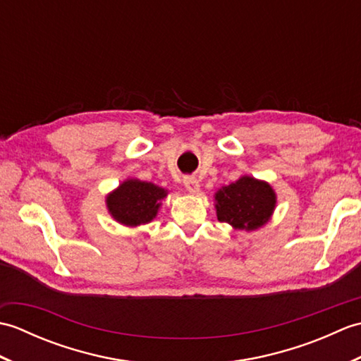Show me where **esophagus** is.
<instances>
[{
	"mask_svg": "<svg viewBox=\"0 0 361 361\" xmlns=\"http://www.w3.org/2000/svg\"><path fill=\"white\" fill-rule=\"evenodd\" d=\"M185 188L189 190L190 194H198L200 192V183L195 178V176H186L185 178Z\"/></svg>",
	"mask_w": 361,
	"mask_h": 361,
	"instance_id": "esophagus-1",
	"label": "esophagus"
}]
</instances>
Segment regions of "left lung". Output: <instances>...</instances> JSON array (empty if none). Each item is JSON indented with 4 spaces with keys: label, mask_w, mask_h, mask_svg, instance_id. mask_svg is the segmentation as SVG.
Returning a JSON list of instances; mask_svg holds the SVG:
<instances>
[{
    "label": "left lung",
    "mask_w": 361,
    "mask_h": 361,
    "mask_svg": "<svg viewBox=\"0 0 361 361\" xmlns=\"http://www.w3.org/2000/svg\"><path fill=\"white\" fill-rule=\"evenodd\" d=\"M214 202L219 221L240 231H256L270 221L278 197L270 183L243 175L221 186L214 194Z\"/></svg>",
    "instance_id": "left-lung-1"
}]
</instances>
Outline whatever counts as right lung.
Returning <instances> with one entry per match:
<instances>
[{"label":"right lung","mask_w":361,"mask_h":361,"mask_svg":"<svg viewBox=\"0 0 361 361\" xmlns=\"http://www.w3.org/2000/svg\"><path fill=\"white\" fill-rule=\"evenodd\" d=\"M169 190L153 183L137 178H127L105 197L110 216L124 226L147 225L158 216L161 202Z\"/></svg>","instance_id":"right-lung-1"}]
</instances>
